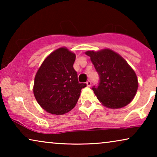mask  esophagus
I'll return each instance as SVG.
<instances>
[{
  "instance_id": "34e87169",
  "label": "esophagus",
  "mask_w": 157,
  "mask_h": 157,
  "mask_svg": "<svg viewBox=\"0 0 157 157\" xmlns=\"http://www.w3.org/2000/svg\"><path fill=\"white\" fill-rule=\"evenodd\" d=\"M86 84H87V86H89V87H90L91 86V81H88L87 82H86Z\"/></svg>"
}]
</instances>
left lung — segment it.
<instances>
[{
	"label": "left lung",
	"mask_w": 157,
	"mask_h": 157,
	"mask_svg": "<svg viewBox=\"0 0 157 157\" xmlns=\"http://www.w3.org/2000/svg\"><path fill=\"white\" fill-rule=\"evenodd\" d=\"M85 53L91 58L99 76L98 86L92 88L99 101L110 109H120L129 104L139 84L134 71L127 62L109 48Z\"/></svg>",
	"instance_id": "1"
}]
</instances>
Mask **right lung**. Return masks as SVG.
<instances>
[{
    "mask_svg": "<svg viewBox=\"0 0 157 157\" xmlns=\"http://www.w3.org/2000/svg\"><path fill=\"white\" fill-rule=\"evenodd\" d=\"M76 55L64 47L53 51L43 62L34 79L33 94L47 112L62 115L74 108L81 89L74 68Z\"/></svg>",
    "mask_w": 157,
    "mask_h": 157,
    "instance_id": "add662e5",
    "label": "right lung"
}]
</instances>
